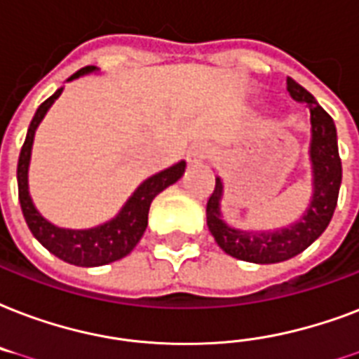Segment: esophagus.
Returning <instances> with one entry per match:
<instances>
[{
	"label": "esophagus",
	"instance_id": "1",
	"mask_svg": "<svg viewBox=\"0 0 359 359\" xmlns=\"http://www.w3.org/2000/svg\"><path fill=\"white\" fill-rule=\"evenodd\" d=\"M211 149L208 144H194L187 151L189 165H202L208 157H210Z\"/></svg>",
	"mask_w": 359,
	"mask_h": 359
}]
</instances>
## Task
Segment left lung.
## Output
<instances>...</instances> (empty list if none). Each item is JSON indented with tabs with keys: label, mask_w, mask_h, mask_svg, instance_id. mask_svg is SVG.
<instances>
[{
	"label": "left lung",
	"mask_w": 359,
	"mask_h": 359,
	"mask_svg": "<svg viewBox=\"0 0 359 359\" xmlns=\"http://www.w3.org/2000/svg\"><path fill=\"white\" fill-rule=\"evenodd\" d=\"M286 90L294 101L305 102L311 112L309 157L313 168V196L304 217L286 229L273 230V232H247V230L232 229L221 219V198H223L221 177H215V189L205 208L208 229L217 241V245L226 255L245 262H285L288 258L304 252L327 229L337 205L343 168L339 157L335 123L332 116L316 102L315 97L290 76L286 79Z\"/></svg>",
	"instance_id": "1"
}]
</instances>
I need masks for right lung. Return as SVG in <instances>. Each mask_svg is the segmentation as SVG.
Segmentation results:
<instances>
[{"instance_id": "obj_1", "label": "right lung", "mask_w": 359, "mask_h": 359, "mask_svg": "<svg viewBox=\"0 0 359 359\" xmlns=\"http://www.w3.org/2000/svg\"><path fill=\"white\" fill-rule=\"evenodd\" d=\"M95 71V67H84L79 73L69 76L67 82L74 79H80L84 74H90ZM63 88L55 91L54 95L48 97L46 101L37 108L33 116L29 129H27L26 142L20 149L18 157V168H16V177H18V198H20L22 213L26 219L27 226L32 234L39 240V243L46 247L52 255L61 258L63 262L82 266V268H95V266H104V264L116 262L119 258L127 257L140 238L146 232L148 226L149 205L161 191H165L168 185L176 183L185 172V161H180L170 168L161 170L159 174L148 177L146 182L138 185L135 193L130 194L129 200L125 202L118 215L110 219L108 223H102L99 226L86 230L60 229L41 215L37 208L33 205V200L29 196L27 189V170H29V159H32L33 136L37 130L39 123L43 121L44 114L54 104V101L61 95Z\"/></svg>"}]
</instances>
